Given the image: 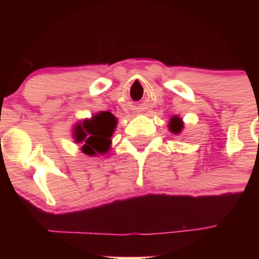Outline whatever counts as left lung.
Here are the masks:
<instances>
[{
    "label": "left lung",
    "instance_id": "obj_1",
    "mask_svg": "<svg viewBox=\"0 0 259 259\" xmlns=\"http://www.w3.org/2000/svg\"><path fill=\"white\" fill-rule=\"evenodd\" d=\"M183 125H184V123H183V120L179 116H172V118L170 119V123H168V130H170L172 134L178 135L182 132Z\"/></svg>",
    "mask_w": 259,
    "mask_h": 259
}]
</instances>
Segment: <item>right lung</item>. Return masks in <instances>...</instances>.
Wrapping results in <instances>:
<instances>
[{"label":"right lung","mask_w":259,"mask_h":259,"mask_svg":"<svg viewBox=\"0 0 259 259\" xmlns=\"http://www.w3.org/2000/svg\"><path fill=\"white\" fill-rule=\"evenodd\" d=\"M115 125V116L110 111H101L74 125L75 143L81 145V152L87 155L106 154Z\"/></svg>","instance_id":"1"}]
</instances>
